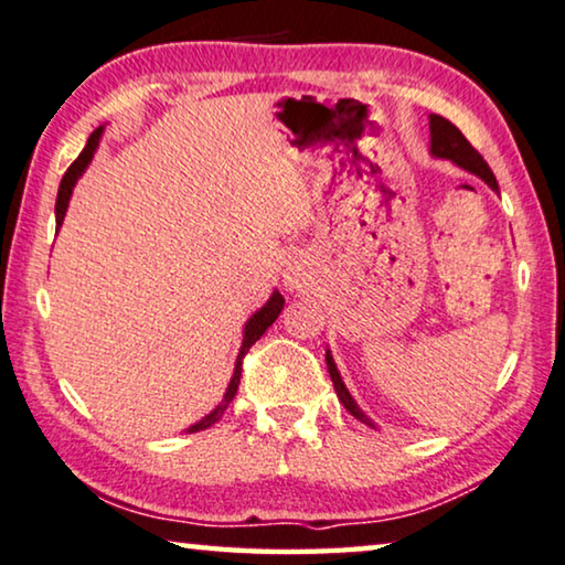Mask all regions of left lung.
Returning a JSON list of instances; mask_svg holds the SVG:
<instances>
[{
    "instance_id": "8db88e82",
    "label": "left lung",
    "mask_w": 565,
    "mask_h": 565,
    "mask_svg": "<svg viewBox=\"0 0 565 565\" xmlns=\"http://www.w3.org/2000/svg\"><path fill=\"white\" fill-rule=\"evenodd\" d=\"M430 152L436 154V158L454 160L459 168L469 170V173H473V175H479L481 181H484L489 188H492V191H500V185H497V178L492 173V168L487 166V160L481 158L477 150H473L471 142L461 135L459 127L451 125V121L444 119V117H438V114H430ZM326 364H329V374H331L333 390H337L341 405L347 407V411L354 415L356 420L372 425V420L366 418V415L356 407L354 397L349 395L347 384L341 382V374L337 370V364H333V356L329 354V351H326Z\"/></svg>"
}]
</instances>
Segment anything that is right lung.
Instances as JSON below:
<instances>
[{
    "label": "right lung",
    "mask_w": 565,
    "mask_h": 565,
    "mask_svg": "<svg viewBox=\"0 0 565 565\" xmlns=\"http://www.w3.org/2000/svg\"><path fill=\"white\" fill-rule=\"evenodd\" d=\"M102 132H104V127L94 129L92 137H88L86 147H84V152H81L78 158L71 162V168L65 170V175H63V181H61V188H58V201H55V224H58V226L63 224L65 209H68V199H71V191H73V185H76L78 175L84 173L88 162H92L94 152H96V145H99V137H102ZM282 306H285V298L280 296V292L275 290V292H273V298L267 300V306H265V308H259L257 313L249 318L247 326H244V341H242V351H239V356H236L234 377H232V382H228V390H226L224 399H222V403H218V405L214 407V411H211V413L206 415V418L199 420V423H195V425H191V428H188V430H191V433H193V430H206V428H211V425H214L216 420H222L224 411H226V407H228V403H232V399H234L236 390H239V380H242V362H244V356H247V351L252 349V343H255V341H257L259 337H263V333L269 329V326L275 323V318L280 316Z\"/></svg>",
    "instance_id": "add662e5"
}]
</instances>
